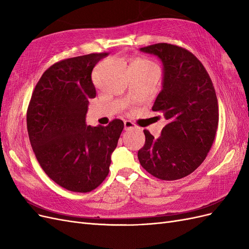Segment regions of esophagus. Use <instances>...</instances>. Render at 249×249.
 Here are the masks:
<instances>
[{
	"label": "esophagus",
	"instance_id": "obj_1",
	"mask_svg": "<svg viewBox=\"0 0 249 249\" xmlns=\"http://www.w3.org/2000/svg\"><path fill=\"white\" fill-rule=\"evenodd\" d=\"M137 125L135 124L134 123L130 122V120H124V130L125 131H130L133 129H136Z\"/></svg>",
	"mask_w": 249,
	"mask_h": 249
}]
</instances>
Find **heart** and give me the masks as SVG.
<instances>
[{
	"instance_id": "obj_1",
	"label": "heart",
	"mask_w": 249,
	"mask_h": 249,
	"mask_svg": "<svg viewBox=\"0 0 249 249\" xmlns=\"http://www.w3.org/2000/svg\"><path fill=\"white\" fill-rule=\"evenodd\" d=\"M139 66V67H150V66H156L153 62H150L147 59H137L133 62L132 66Z\"/></svg>"
}]
</instances>
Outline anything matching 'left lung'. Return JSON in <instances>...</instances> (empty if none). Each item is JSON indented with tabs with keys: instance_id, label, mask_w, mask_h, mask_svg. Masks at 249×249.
<instances>
[{
	"instance_id": "obj_1",
	"label": "left lung",
	"mask_w": 249,
	"mask_h": 249,
	"mask_svg": "<svg viewBox=\"0 0 249 249\" xmlns=\"http://www.w3.org/2000/svg\"><path fill=\"white\" fill-rule=\"evenodd\" d=\"M140 51L163 63V88L153 111L162 112L167 124L159 138L143 131L145 143L138 159L155 178L179 179L196 169L212 147L219 120L215 89L205 66L188 50L156 43Z\"/></svg>"
}]
</instances>
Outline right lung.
I'll use <instances>...</instances> for the list:
<instances>
[{
  "label": "right lung",
  "mask_w": 249,
  "mask_h": 249,
  "mask_svg": "<svg viewBox=\"0 0 249 249\" xmlns=\"http://www.w3.org/2000/svg\"><path fill=\"white\" fill-rule=\"evenodd\" d=\"M108 53L61 60L42 73L27 110V129L36 159L47 176L72 192L99 187L109 173L124 122L107 126L85 123L96 95L91 73Z\"/></svg>",
  "instance_id": "obj_1"
}]
</instances>
